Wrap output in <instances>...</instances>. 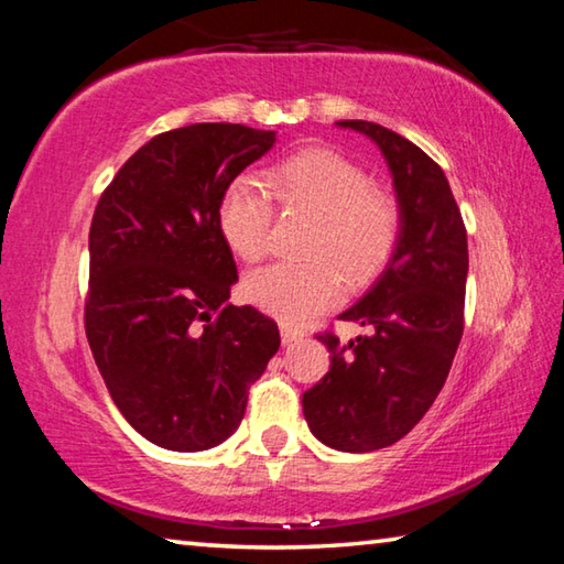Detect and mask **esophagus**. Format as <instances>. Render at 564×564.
<instances>
[{
  "instance_id": "34e87169",
  "label": "esophagus",
  "mask_w": 564,
  "mask_h": 564,
  "mask_svg": "<svg viewBox=\"0 0 564 564\" xmlns=\"http://www.w3.org/2000/svg\"><path fill=\"white\" fill-rule=\"evenodd\" d=\"M305 336L301 326H291V323H281V340L283 346H291V343H299Z\"/></svg>"
}]
</instances>
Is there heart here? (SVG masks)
<instances>
[{"mask_svg": "<svg viewBox=\"0 0 564 564\" xmlns=\"http://www.w3.org/2000/svg\"><path fill=\"white\" fill-rule=\"evenodd\" d=\"M275 194L289 208L318 218L305 246L311 263H273L248 273V303L285 323H303L340 299V279L350 289L368 283L393 256L403 208L358 161L333 149H303L271 171ZM273 204L256 176H238L218 202V228L241 261H261L271 246Z\"/></svg>", "mask_w": 564, "mask_h": 564, "instance_id": "heart-1", "label": "heart"}]
</instances>
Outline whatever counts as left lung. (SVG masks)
<instances>
[{
	"label": "left lung",
	"instance_id": "8db88e82",
	"mask_svg": "<svg viewBox=\"0 0 564 564\" xmlns=\"http://www.w3.org/2000/svg\"><path fill=\"white\" fill-rule=\"evenodd\" d=\"M338 127L376 141L386 156L403 228L383 273L338 316L366 336H318L330 370L303 393V415L328 447L370 453L413 431L451 373L463 338L467 236L443 169L423 149L373 121Z\"/></svg>",
	"mask_w": 564,
	"mask_h": 564
}]
</instances>
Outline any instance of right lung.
<instances>
[{
	"mask_svg": "<svg viewBox=\"0 0 564 564\" xmlns=\"http://www.w3.org/2000/svg\"><path fill=\"white\" fill-rule=\"evenodd\" d=\"M273 144L275 131L243 123L164 131L94 212L89 346L121 415L166 451L224 443L281 346L275 321L228 303L238 273L218 228L224 191Z\"/></svg>",
	"mask_w": 564,
	"mask_h": 564,
	"instance_id": "add662e5",
	"label": "right lung"
}]
</instances>
